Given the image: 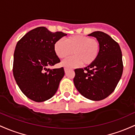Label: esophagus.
Instances as JSON below:
<instances>
[{
	"mask_svg": "<svg viewBox=\"0 0 135 135\" xmlns=\"http://www.w3.org/2000/svg\"><path fill=\"white\" fill-rule=\"evenodd\" d=\"M68 70H69V69H68V68H64V71H65V73H67Z\"/></svg>",
	"mask_w": 135,
	"mask_h": 135,
	"instance_id": "34e87169",
	"label": "esophagus"
}]
</instances>
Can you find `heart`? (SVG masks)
Here are the masks:
<instances>
[{
    "label": "heart",
    "instance_id": "1",
    "mask_svg": "<svg viewBox=\"0 0 135 135\" xmlns=\"http://www.w3.org/2000/svg\"><path fill=\"white\" fill-rule=\"evenodd\" d=\"M56 55L64 59L73 54V57L66 59L62 62L65 67H78L83 64L89 66L96 61L100 52V43L96 38L84 35H73L64 39L58 40L54 45Z\"/></svg>",
    "mask_w": 135,
    "mask_h": 135
}]
</instances>
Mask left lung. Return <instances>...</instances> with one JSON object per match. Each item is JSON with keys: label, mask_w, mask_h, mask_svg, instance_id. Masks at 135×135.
<instances>
[{"label": "left lung", "mask_w": 135, "mask_h": 135, "mask_svg": "<svg viewBox=\"0 0 135 135\" xmlns=\"http://www.w3.org/2000/svg\"><path fill=\"white\" fill-rule=\"evenodd\" d=\"M88 36L99 41V55L87 67L75 69L73 81L83 96L92 101H100L114 91L122 76V51L118 43L106 33L96 31Z\"/></svg>", "instance_id": "8db88e82"}]
</instances>
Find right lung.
Segmentation results:
<instances>
[{
    "instance_id": "right-lung-1",
    "label": "right lung",
    "mask_w": 135,
    "mask_h": 135,
    "mask_svg": "<svg viewBox=\"0 0 135 135\" xmlns=\"http://www.w3.org/2000/svg\"><path fill=\"white\" fill-rule=\"evenodd\" d=\"M39 27L27 32L18 41L14 53L13 72L16 82L27 98L43 102L54 96L64 76L62 67L49 69L60 60L54 50L57 41L66 36Z\"/></svg>"
}]
</instances>
